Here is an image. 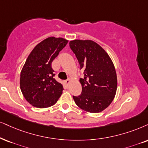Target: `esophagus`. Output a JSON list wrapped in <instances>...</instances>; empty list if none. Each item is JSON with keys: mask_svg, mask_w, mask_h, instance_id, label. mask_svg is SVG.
I'll return each mask as SVG.
<instances>
[{"mask_svg": "<svg viewBox=\"0 0 148 148\" xmlns=\"http://www.w3.org/2000/svg\"><path fill=\"white\" fill-rule=\"evenodd\" d=\"M70 81H71V78H68V79H67L66 80H65V83H66V84H67V85H68V84L70 83Z\"/></svg>", "mask_w": 148, "mask_h": 148, "instance_id": "1", "label": "esophagus"}]
</instances>
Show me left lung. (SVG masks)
Instances as JSON below:
<instances>
[{
    "instance_id": "1",
    "label": "left lung",
    "mask_w": 148,
    "mask_h": 148,
    "mask_svg": "<svg viewBox=\"0 0 148 148\" xmlns=\"http://www.w3.org/2000/svg\"><path fill=\"white\" fill-rule=\"evenodd\" d=\"M84 78H80L82 92L74 96L78 107L89 113H100L107 108L115 98L117 80L113 61L100 45L91 40L70 42Z\"/></svg>"
}]
</instances>
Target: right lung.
Instances as JSON below:
<instances>
[{
  "label": "right lung",
  "instance_id": "obj_1",
  "mask_svg": "<svg viewBox=\"0 0 148 148\" xmlns=\"http://www.w3.org/2000/svg\"><path fill=\"white\" fill-rule=\"evenodd\" d=\"M68 42L61 37H48L33 48L24 63L20 73V89L35 107L54 105L62 94L63 85L54 78L51 65Z\"/></svg>",
  "mask_w": 148,
  "mask_h": 148
}]
</instances>
